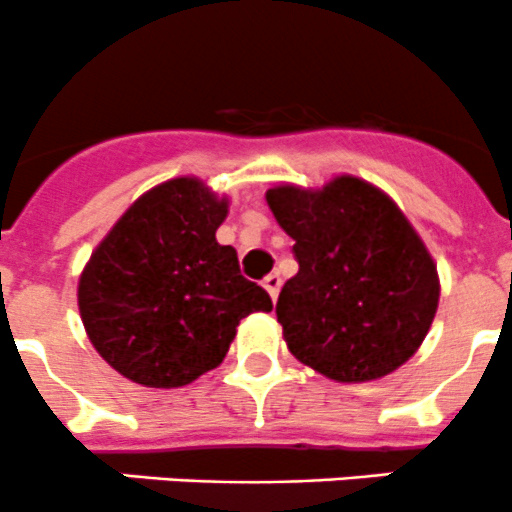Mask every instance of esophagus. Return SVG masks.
I'll list each match as a JSON object with an SVG mask.
<instances>
[{
  "mask_svg": "<svg viewBox=\"0 0 512 512\" xmlns=\"http://www.w3.org/2000/svg\"><path fill=\"white\" fill-rule=\"evenodd\" d=\"M262 285H265L267 292H270L272 302H277V294H280V287H282V277L277 275V272H272V275H267L265 280H262Z\"/></svg>",
  "mask_w": 512,
  "mask_h": 512,
  "instance_id": "obj_1",
  "label": "esophagus"
}]
</instances>
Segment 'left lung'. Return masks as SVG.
<instances>
[{"mask_svg": "<svg viewBox=\"0 0 512 512\" xmlns=\"http://www.w3.org/2000/svg\"><path fill=\"white\" fill-rule=\"evenodd\" d=\"M265 198L299 262L277 299L289 352L342 384L381 379L409 361L441 285L399 205L354 175L319 190L277 185Z\"/></svg>", "mask_w": 512, "mask_h": 512, "instance_id": "left-lung-1", "label": "left lung"}]
</instances>
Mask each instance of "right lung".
I'll list each match as a JSON object with an SVG mask.
<instances>
[{"mask_svg": "<svg viewBox=\"0 0 512 512\" xmlns=\"http://www.w3.org/2000/svg\"><path fill=\"white\" fill-rule=\"evenodd\" d=\"M227 198L173 178L143 193L111 227L79 280V312L96 352L126 379L175 389L220 366L237 324L272 299L240 275L215 230Z\"/></svg>", "mask_w": 512, "mask_h": 512, "instance_id": "1", "label": "right lung"}]
</instances>
